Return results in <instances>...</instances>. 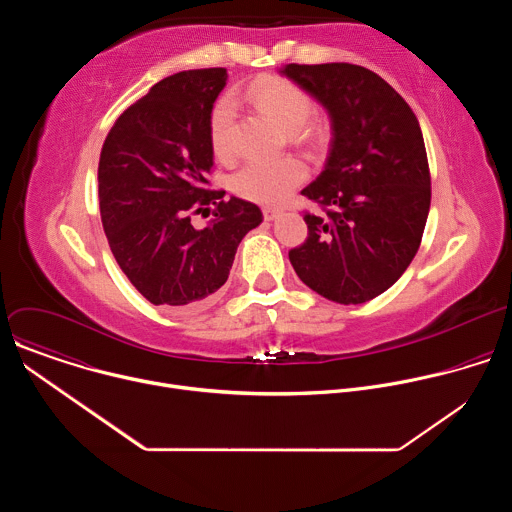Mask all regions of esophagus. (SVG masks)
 <instances>
[{"label":"esophagus","instance_id":"esophagus-1","mask_svg":"<svg viewBox=\"0 0 512 512\" xmlns=\"http://www.w3.org/2000/svg\"><path fill=\"white\" fill-rule=\"evenodd\" d=\"M279 214H281L279 208H273V206H265L263 208V218H265V221H273V218H277Z\"/></svg>","mask_w":512,"mask_h":512}]
</instances>
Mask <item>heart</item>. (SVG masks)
<instances>
[{"label": "heart", "instance_id": "1", "mask_svg": "<svg viewBox=\"0 0 512 512\" xmlns=\"http://www.w3.org/2000/svg\"><path fill=\"white\" fill-rule=\"evenodd\" d=\"M247 101L279 127L289 129V135L300 143H314L318 131L306 121L312 115V97L294 81L275 75L255 79L247 91ZM212 154L218 160L235 156V107L229 99H221L208 123ZM308 176L306 164L296 156H285L267 162H249L233 176V190L247 200L259 204L283 202Z\"/></svg>", "mask_w": 512, "mask_h": 512}]
</instances>
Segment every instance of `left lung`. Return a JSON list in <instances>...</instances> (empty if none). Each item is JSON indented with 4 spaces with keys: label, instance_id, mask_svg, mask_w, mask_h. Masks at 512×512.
I'll return each mask as SVG.
<instances>
[{
    "label": "left lung",
    "instance_id": "1",
    "mask_svg": "<svg viewBox=\"0 0 512 512\" xmlns=\"http://www.w3.org/2000/svg\"><path fill=\"white\" fill-rule=\"evenodd\" d=\"M283 75L316 97L332 121L324 172L302 190L308 239L289 251L298 277L336 304H364L413 261L431 202L419 121L377 72L348 62L287 64Z\"/></svg>",
    "mask_w": 512,
    "mask_h": 512
}]
</instances>
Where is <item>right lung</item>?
Wrapping results in <instances>:
<instances>
[{
  "label": "right lung",
  "instance_id": "add662e5",
  "mask_svg": "<svg viewBox=\"0 0 512 512\" xmlns=\"http://www.w3.org/2000/svg\"><path fill=\"white\" fill-rule=\"evenodd\" d=\"M227 68L172 75L129 105L105 137L99 208L111 253L154 306H196L225 285L241 239L263 221L257 204L208 188L212 105ZM198 232L189 218L207 215Z\"/></svg>",
  "mask_w": 512,
  "mask_h": 512
}]
</instances>
